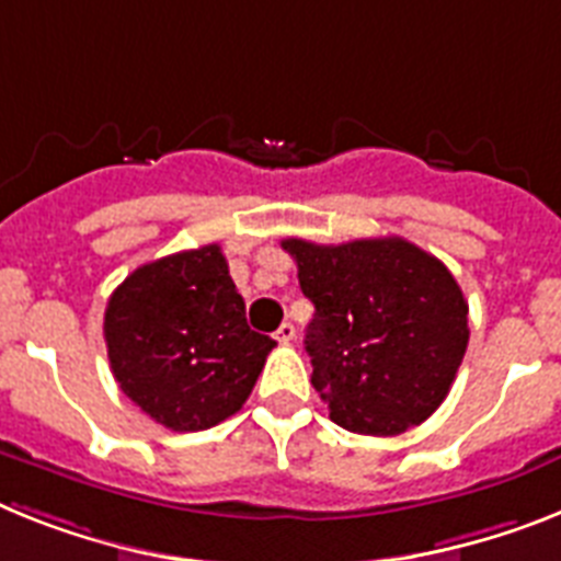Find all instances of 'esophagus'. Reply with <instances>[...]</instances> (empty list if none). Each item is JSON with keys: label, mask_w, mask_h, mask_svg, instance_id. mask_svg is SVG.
<instances>
[{"label": "esophagus", "mask_w": 561, "mask_h": 561, "mask_svg": "<svg viewBox=\"0 0 561 561\" xmlns=\"http://www.w3.org/2000/svg\"><path fill=\"white\" fill-rule=\"evenodd\" d=\"M294 336H296V328L290 322H282L279 331L273 333V339H276L279 345H288V342H294Z\"/></svg>", "instance_id": "1"}]
</instances>
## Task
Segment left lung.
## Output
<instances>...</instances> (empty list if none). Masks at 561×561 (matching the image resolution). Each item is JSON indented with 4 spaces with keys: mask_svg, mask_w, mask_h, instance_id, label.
Listing matches in <instances>:
<instances>
[{
    "mask_svg": "<svg viewBox=\"0 0 561 561\" xmlns=\"http://www.w3.org/2000/svg\"><path fill=\"white\" fill-rule=\"evenodd\" d=\"M282 248L317 308L305 351L333 422L368 436L422 425L468 351V302L454 273L402 237Z\"/></svg>",
    "mask_w": 561,
    "mask_h": 561,
    "instance_id": "8db88e82",
    "label": "left lung"
}]
</instances>
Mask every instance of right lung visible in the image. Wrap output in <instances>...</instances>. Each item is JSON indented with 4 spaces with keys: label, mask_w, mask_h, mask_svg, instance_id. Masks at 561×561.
Returning a JSON list of instances; mask_svg holds the SVG:
<instances>
[{
    "label": "right lung",
    "mask_w": 561,
    "mask_h": 561,
    "mask_svg": "<svg viewBox=\"0 0 561 561\" xmlns=\"http://www.w3.org/2000/svg\"><path fill=\"white\" fill-rule=\"evenodd\" d=\"M105 342L122 393L179 433L233 416L276 347L248 328L219 244L136 267L107 299Z\"/></svg>",
    "instance_id": "right-lung-1"
}]
</instances>
